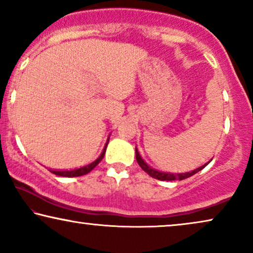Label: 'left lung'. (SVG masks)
Masks as SVG:
<instances>
[{
  "instance_id": "8db88e82",
  "label": "left lung",
  "mask_w": 253,
  "mask_h": 253,
  "mask_svg": "<svg viewBox=\"0 0 253 253\" xmlns=\"http://www.w3.org/2000/svg\"><path fill=\"white\" fill-rule=\"evenodd\" d=\"M135 156H136L137 163H139V166L141 167V169H142L143 171H146V172L149 174L150 177H153V178H155V179H158V180H183V179H186V178L193 176V174H195L197 172H199L200 170H203L204 168L206 167L208 163H210V162H208V163L204 164L203 167L198 168V169L191 171V172L176 174V173H170V172L169 173H168V172H161V171H157V170L153 169V168H150L146 163V162L142 160V157L140 156V154H139V151H137L136 147H135Z\"/></svg>"
}]
</instances>
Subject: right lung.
Wrapping results in <instances>:
<instances>
[{"instance_id":"1","label":"right lung","mask_w":253,"mask_h":253,"mask_svg":"<svg viewBox=\"0 0 253 253\" xmlns=\"http://www.w3.org/2000/svg\"><path fill=\"white\" fill-rule=\"evenodd\" d=\"M107 143H109V140H107ZM106 143V146H107ZM105 151H106V147L104 148L103 153L99 155V157L95 160L93 162H91L90 164H87V166H84L82 168H80V169H74V170H67V171H56V170H52L50 172L56 174V176H62V177H79V176H83V174H86L89 173L90 171H91L93 168H96L97 164L99 163L100 161L103 160L104 155H105Z\"/></svg>"}]
</instances>
